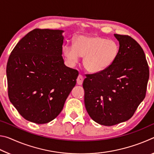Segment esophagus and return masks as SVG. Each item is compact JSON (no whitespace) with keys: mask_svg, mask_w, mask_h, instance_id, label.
I'll return each mask as SVG.
<instances>
[{"mask_svg":"<svg viewBox=\"0 0 154 154\" xmlns=\"http://www.w3.org/2000/svg\"><path fill=\"white\" fill-rule=\"evenodd\" d=\"M83 82V77L82 76V75L79 74L78 75L77 79V83L78 85H82Z\"/></svg>","mask_w":154,"mask_h":154,"instance_id":"1","label":"esophagus"}]
</instances>
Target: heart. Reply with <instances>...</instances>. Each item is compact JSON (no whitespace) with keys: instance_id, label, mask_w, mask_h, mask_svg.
I'll return each mask as SVG.
<instances>
[{"instance_id":"1","label":"heart","mask_w":154,"mask_h":154,"mask_svg":"<svg viewBox=\"0 0 154 154\" xmlns=\"http://www.w3.org/2000/svg\"><path fill=\"white\" fill-rule=\"evenodd\" d=\"M116 41L99 36L79 35L73 45L66 44L62 48L64 56L70 63L76 64L81 57H84L83 66L86 71L96 73L105 71L116 61L119 54Z\"/></svg>"}]
</instances>
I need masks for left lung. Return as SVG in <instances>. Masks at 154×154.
<instances>
[{
    "instance_id": "8db88e82",
    "label": "left lung",
    "mask_w": 154,
    "mask_h": 154,
    "mask_svg": "<svg viewBox=\"0 0 154 154\" xmlns=\"http://www.w3.org/2000/svg\"><path fill=\"white\" fill-rule=\"evenodd\" d=\"M119 49L116 61L105 71L86 74L84 103L90 118L111 126L128 120L146 95L149 76L144 51L128 35L115 34Z\"/></svg>"
}]
</instances>
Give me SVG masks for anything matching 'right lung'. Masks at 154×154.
<instances>
[{
  "instance_id": "1",
  "label": "right lung",
  "mask_w": 154,
  "mask_h": 154,
  "mask_svg": "<svg viewBox=\"0 0 154 154\" xmlns=\"http://www.w3.org/2000/svg\"><path fill=\"white\" fill-rule=\"evenodd\" d=\"M63 32L34 29L9 57V98L28 121L42 124L55 119L76 84L79 72L65 66L62 56Z\"/></svg>"
}]
</instances>
